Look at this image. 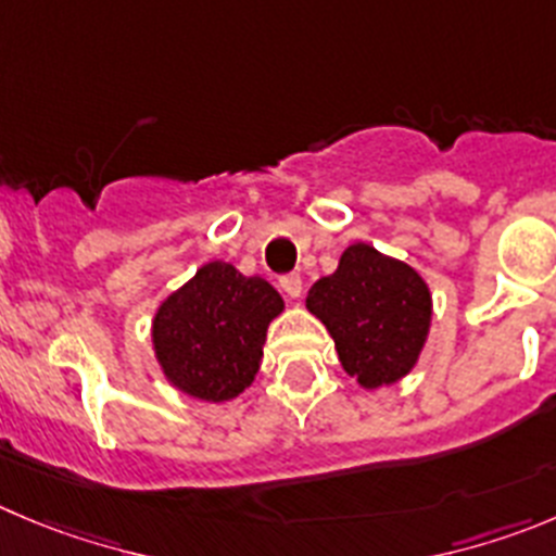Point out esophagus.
Here are the masks:
<instances>
[{
  "label": "esophagus",
  "instance_id": "obj_1",
  "mask_svg": "<svg viewBox=\"0 0 556 556\" xmlns=\"http://www.w3.org/2000/svg\"><path fill=\"white\" fill-rule=\"evenodd\" d=\"M279 288H282V293L288 295V299H299V295H302V277H299V274H285V277L279 279Z\"/></svg>",
  "mask_w": 556,
  "mask_h": 556
}]
</instances>
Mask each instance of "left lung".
Here are the masks:
<instances>
[{
  "label": "left lung",
  "mask_w": 556,
  "mask_h": 556,
  "mask_svg": "<svg viewBox=\"0 0 556 556\" xmlns=\"http://www.w3.org/2000/svg\"><path fill=\"white\" fill-rule=\"evenodd\" d=\"M307 309L334 340L342 370L365 389H378L417 365L433 302L408 263L359 241L340 254L334 274L309 288Z\"/></svg>",
  "instance_id": "1"
}]
</instances>
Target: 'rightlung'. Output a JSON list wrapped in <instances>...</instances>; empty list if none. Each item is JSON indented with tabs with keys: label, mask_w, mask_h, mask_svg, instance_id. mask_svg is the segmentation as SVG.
<instances>
[{
	"label": "right lung",
	"mask_w": 556,
	"mask_h": 556,
	"mask_svg": "<svg viewBox=\"0 0 556 556\" xmlns=\"http://www.w3.org/2000/svg\"><path fill=\"white\" fill-rule=\"evenodd\" d=\"M285 309L263 277L205 263L153 318V351L175 389L197 401H232L261 370L268 324Z\"/></svg>",
	"instance_id": "1"
}]
</instances>
